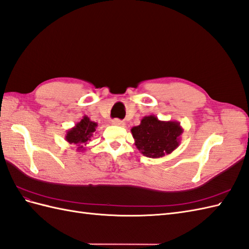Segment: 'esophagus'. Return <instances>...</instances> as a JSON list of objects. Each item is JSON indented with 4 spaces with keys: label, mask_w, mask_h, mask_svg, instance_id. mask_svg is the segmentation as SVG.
<instances>
[{
    "label": "esophagus",
    "mask_w": 249,
    "mask_h": 249,
    "mask_svg": "<svg viewBox=\"0 0 249 249\" xmlns=\"http://www.w3.org/2000/svg\"><path fill=\"white\" fill-rule=\"evenodd\" d=\"M111 124L118 125V126H124V125H125V123L123 122V121H121V120H119V119H113V120L111 121Z\"/></svg>",
    "instance_id": "34e87169"
}]
</instances>
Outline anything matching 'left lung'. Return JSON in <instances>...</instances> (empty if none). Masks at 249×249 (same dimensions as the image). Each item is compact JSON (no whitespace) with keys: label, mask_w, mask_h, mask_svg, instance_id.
<instances>
[{"label":"left lung","mask_w":249,"mask_h":249,"mask_svg":"<svg viewBox=\"0 0 249 249\" xmlns=\"http://www.w3.org/2000/svg\"><path fill=\"white\" fill-rule=\"evenodd\" d=\"M130 131L140 153L148 158H160L179 146L183 128L177 121H160L152 114L144 117Z\"/></svg>","instance_id":"left-lung-1"}]
</instances>
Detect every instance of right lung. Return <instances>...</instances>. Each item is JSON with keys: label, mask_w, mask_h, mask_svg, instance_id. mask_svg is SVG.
<instances>
[{"label": "right lung", "mask_w": 249, "mask_h": 249, "mask_svg": "<svg viewBox=\"0 0 249 249\" xmlns=\"http://www.w3.org/2000/svg\"><path fill=\"white\" fill-rule=\"evenodd\" d=\"M96 127L97 123L91 121L87 115H84V118L76 125L67 130L65 138L67 142L76 145L77 152H84L88 141L91 140L90 138L93 137Z\"/></svg>", "instance_id": "obj_1"}]
</instances>
